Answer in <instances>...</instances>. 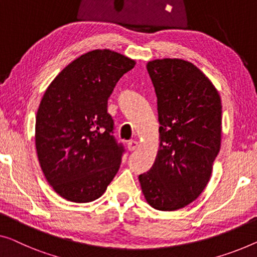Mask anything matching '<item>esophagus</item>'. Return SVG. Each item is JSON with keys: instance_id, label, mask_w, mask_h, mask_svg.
Instances as JSON below:
<instances>
[{"instance_id": "esophagus-1", "label": "esophagus", "mask_w": 257, "mask_h": 257, "mask_svg": "<svg viewBox=\"0 0 257 257\" xmlns=\"http://www.w3.org/2000/svg\"><path fill=\"white\" fill-rule=\"evenodd\" d=\"M137 147H139V143L136 141H129L127 143V149L129 151H134L136 150Z\"/></svg>"}]
</instances>
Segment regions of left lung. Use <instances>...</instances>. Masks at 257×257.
I'll use <instances>...</instances> for the list:
<instances>
[{"label": "left lung", "mask_w": 257, "mask_h": 257, "mask_svg": "<svg viewBox=\"0 0 257 257\" xmlns=\"http://www.w3.org/2000/svg\"><path fill=\"white\" fill-rule=\"evenodd\" d=\"M147 69L157 95L160 145L150 171L139 179L152 208L174 211L196 200L211 177L220 150L221 100L188 61L155 60Z\"/></svg>", "instance_id": "left-lung-1"}]
</instances>
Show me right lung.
Listing matches in <instances>:
<instances>
[{
    "instance_id": "1",
    "label": "right lung",
    "mask_w": 257,
    "mask_h": 257,
    "mask_svg": "<svg viewBox=\"0 0 257 257\" xmlns=\"http://www.w3.org/2000/svg\"><path fill=\"white\" fill-rule=\"evenodd\" d=\"M135 61L109 49L80 55L49 84L36 118L41 170L61 197L97 200L120 168L124 149L113 136L107 100Z\"/></svg>"
}]
</instances>
